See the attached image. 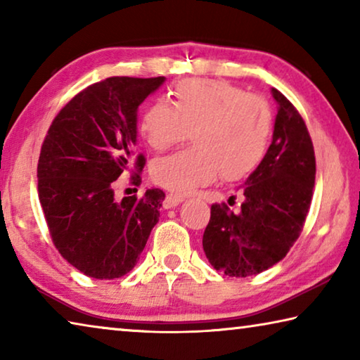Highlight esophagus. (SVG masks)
<instances>
[{
	"instance_id": "esophagus-1",
	"label": "esophagus",
	"mask_w": 360,
	"mask_h": 360,
	"mask_svg": "<svg viewBox=\"0 0 360 360\" xmlns=\"http://www.w3.org/2000/svg\"><path fill=\"white\" fill-rule=\"evenodd\" d=\"M182 195H178V193H167L165 197V202H163V206L165 208H173V206H178L181 202H182Z\"/></svg>"
}]
</instances>
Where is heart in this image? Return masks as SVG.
Returning a JSON list of instances; mask_svg holds the SVG:
<instances>
[{
	"label": "heart",
	"mask_w": 360,
	"mask_h": 360,
	"mask_svg": "<svg viewBox=\"0 0 360 360\" xmlns=\"http://www.w3.org/2000/svg\"><path fill=\"white\" fill-rule=\"evenodd\" d=\"M172 103L157 100L146 109L139 130L152 149L167 150L192 131L193 148L162 157L152 178L176 193L210 184L221 173L238 181L257 168L271 139L273 114L259 95L225 81L186 79L176 84Z\"/></svg>",
	"instance_id": "1"
}]
</instances>
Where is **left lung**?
Returning <instances> with one entry per match:
<instances>
[{"label": "left lung", "instance_id": "left-lung-1", "mask_svg": "<svg viewBox=\"0 0 360 360\" xmlns=\"http://www.w3.org/2000/svg\"><path fill=\"white\" fill-rule=\"evenodd\" d=\"M273 141L243 186L240 212L211 206L203 233L210 264L227 276L246 278L285 257L300 236L313 198L316 158L311 136L297 108L276 89Z\"/></svg>", "mask_w": 360, "mask_h": 360}]
</instances>
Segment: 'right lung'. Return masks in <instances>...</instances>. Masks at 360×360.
Wrapping results in <instances>:
<instances>
[{"label": "right lung", "instance_id": "1", "mask_svg": "<svg viewBox=\"0 0 360 360\" xmlns=\"http://www.w3.org/2000/svg\"><path fill=\"white\" fill-rule=\"evenodd\" d=\"M165 77L114 76L66 103L52 120L38 160V193L53 246L95 279H115L138 264L165 193L149 188L114 198V181L146 165L136 154V109Z\"/></svg>", "mask_w": 360, "mask_h": 360}]
</instances>
